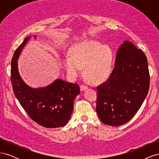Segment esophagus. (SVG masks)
Listing matches in <instances>:
<instances>
[{"label": "esophagus", "mask_w": 159, "mask_h": 159, "mask_svg": "<svg viewBox=\"0 0 159 159\" xmlns=\"http://www.w3.org/2000/svg\"><path fill=\"white\" fill-rule=\"evenodd\" d=\"M88 87H87V86H85V85H81L80 86V90L81 91H84L85 89H88Z\"/></svg>", "instance_id": "1"}]
</instances>
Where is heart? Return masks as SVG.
Masks as SVG:
<instances>
[{"instance_id":"b5f03b06","label":"heart","mask_w":159,"mask_h":159,"mask_svg":"<svg viewBox=\"0 0 159 159\" xmlns=\"http://www.w3.org/2000/svg\"><path fill=\"white\" fill-rule=\"evenodd\" d=\"M113 60L110 48L95 40H85L72 47L70 56L64 57L63 66L71 80L78 78L85 67V75L91 82L100 84L111 74Z\"/></svg>"}]
</instances>
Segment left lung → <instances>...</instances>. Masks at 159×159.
Listing matches in <instances>:
<instances>
[{
  "label": "left lung",
  "instance_id": "1",
  "mask_svg": "<svg viewBox=\"0 0 159 159\" xmlns=\"http://www.w3.org/2000/svg\"><path fill=\"white\" fill-rule=\"evenodd\" d=\"M149 84L145 54L131 42L124 41L117 52L111 74L97 87L96 111L101 121L114 127L127 123L146 98Z\"/></svg>",
  "mask_w": 159,
  "mask_h": 159
}]
</instances>
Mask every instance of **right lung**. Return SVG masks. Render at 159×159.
<instances>
[{"label":"right lung","mask_w":159,"mask_h":159,"mask_svg":"<svg viewBox=\"0 0 159 159\" xmlns=\"http://www.w3.org/2000/svg\"><path fill=\"white\" fill-rule=\"evenodd\" d=\"M30 38L26 37L14 53L11 70L13 92L33 121L46 128L62 127L70 119L74 99L80 93V87L61 79L44 88L28 85L19 74L17 60Z\"/></svg>","instance_id":"obj_1"}]
</instances>
